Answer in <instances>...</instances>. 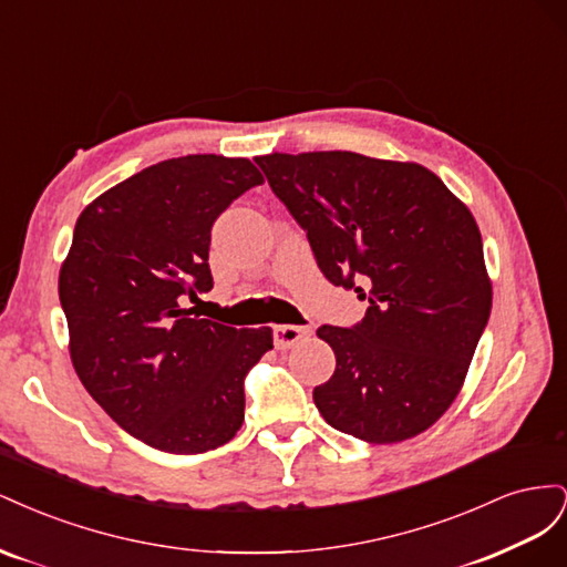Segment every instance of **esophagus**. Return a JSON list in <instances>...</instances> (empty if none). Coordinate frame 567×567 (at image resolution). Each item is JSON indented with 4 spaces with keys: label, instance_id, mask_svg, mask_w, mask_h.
I'll list each match as a JSON object with an SVG mask.
<instances>
[{
    "label": "esophagus",
    "instance_id": "esophagus-1",
    "mask_svg": "<svg viewBox=\"0 0 567 567\" xmlns=\"http://www.w3.org/2000/svg\"><path fill=\"white\" fill-rule=\"evenodd\" d=\"M307 333H310L307 326L284 323V326H277V329H274V342H277L279 350H288V348H293L298 340H302Z\"/></svg>",
    "mask_w": 567,
    "mask_h": 567
}]
</instances>
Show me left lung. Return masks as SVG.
Instances as JSON below:
<instances>
[{
  "label": "left lung",
  "instance_id": "8db88e82",
  "mask_svg": "<svg viewBox=\"0 0 567 567\" xmlns=\"http://www.w3.org/2000/svg\"><path fill=\"white\" fill-rule=\"evenodd\" d=\"M255 163L307 231L323 277L369 300L352 329L317 331L336 352L333 375L312 392L319 414L371 444L427 431L456 400L492 310L466 203L419 163L352 151Z\"/></svg>",
  "mask_w": 567,
  "mask_h": 567
}]
</instances>
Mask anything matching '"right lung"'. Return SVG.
Here are the masks:
<instances>
[{"instance_id":"add662e5","label":"right lung","mask_w":567,"mask_h":567,"mask_svg":"<svg viewBox=\"0 0 567 567\" xmlns=\"http://www.w3.org/2000/svg\"><path fill=\"white\" fill-rule=\"evenodd\" d=\"M262 182L248 158L196 153L115 184L78 217L59 274L71 362L148 447L203 454L244 423V379L274 348L271 329H231L179 302L213 288L215 219Z\"/></svg>"}]
</instances>
